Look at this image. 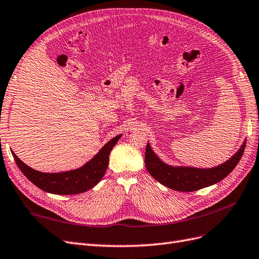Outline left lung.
Segmentation results:
<instances>
[{"label": "left lung", "instance_id": "obj_1", "mask_svg": "<svg viewBox=\"0 0 259 259\" xmlns=\"http://www.w3.org/2000/svg\"><path fill=\"white\" fill-rule=\"evenodd\" d=\"M246 141L243 142L239 151L227 161L214 166L201 169L194 166H173L163 162L152 149L149 143L145 151V165L152 177L164 185L178 191H195L216 184L236 168L244 153Z\"/></svg>", "mask_w": 259, "mask_h": 259}]
</instances>
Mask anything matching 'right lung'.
<instances>
[{
	"instance_id": "obj_1",
	"label": "right lung",
	"mask_w": 259,
	"mask_h": 259,
	"mask_svg": "<svg viewBox=\"0 0 259 259\" xmlns=\"http://www.w3.org/2000/svg\"><path fill=\"white\" fill-rule=\"evenodd\" d=\"M121 135L113 138L99 153L78 169L59 173H44L30 168L12 151L18 168L39 189L55 195L81 194L95 187L101 181L108 165V156Z\"/></svg>"
}]
</instances>
